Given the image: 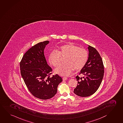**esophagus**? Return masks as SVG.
<instances>
[{
  "label": "esophagus",
  "instance_id": "34e87169",
  "mask_svg": "<svg viewBox=\"0 0 123 123\" xmlns=\"http://www.w3.org/2000/svg\"><path fill=\"white\" fill-rule=\"evenodd\" d=\"M67 79H68V78H66V77H63L62 78L63 80H67Z\"/></svg>",
  "mask_w": 123,
  "mask_h": 123
}]
</instances>
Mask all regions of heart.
I'll return each instance as SVG.
<instances>
[{"label": "heart", "instance_id": "b5f03b06", "mask_svg": "<svg viewBox=\"0 0 123 123\" xmlns=\"http://www.w3.org/2000/svg\"><path fill=\"white\" fill-rule=\"evenodd\" d=\"M65 58L66 63L59 65L55 72L62 76H68L75 69H81L85 65L88 58L87 51L76 45L69 44L60 47L58 51L54 50L49 54V62L54 67L60 62L61 57Z\"/></svg>", "mask_w": 123, "mask_h": 123}]
</instances>
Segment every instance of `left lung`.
<instances>
[{
    "label": "left lung",
    "mask_w": 123,
    "mask_h": 123,
    "mask_svg": "<svg viewBox=\"0 0 123 123\" xmlns=\"http://www.w3.org/2000/svg\"><path fill=\"white\" fill-rule=\"evenodd\" d=\"M88 58L80 74L85 77H76L78 85L74 89V94L80 97L91 96L98 90L104 74L102 59L95 48L88 45Z\"/></svg>",
    "instance_id": "left-lung-1"
}]
</instances>
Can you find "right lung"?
<instances>
[{
	"label": "right lung",
	"instance_id": "1",
	"mask_svg": "<svg viewBox=\"0 0 123 123\" xmlns=\"http://www.w3.org/2000/svg\"><path fill=\"white\" fill-rule=\"evenodd\" d=\"M49 41L38 43L26 52L20 63L21 74L29 92L37 98L47 100L55 96L62 81L58 74L50 77L51 68L47 64L44 49Z\"/></svg>",
	"mask_w": 123,
	"mask_h": 123
}]
</instances>
